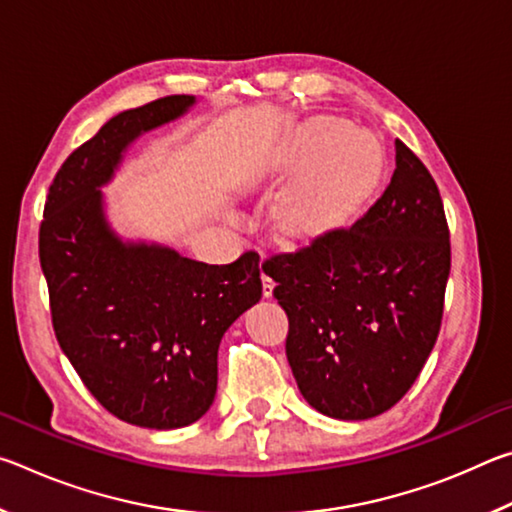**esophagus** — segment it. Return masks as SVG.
<instances>
[{
    "instance_id": "esophagus-1",
    "label": "esophagus",
    "mask_w": 512,
    "mask_h": 512,
    "mask_svg": "<svg viewBox=\"0 0 512 512\" xmlns=\"http://www.w3.org/2000/svg\"><path fill=\"white\" fill-rule=\"evenodd\" d=\"M273 289H275L273 277H268L266 273H262V293H264V296L271 298L273 296Z\"/></svg>"
}]
</instances>
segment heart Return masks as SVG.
<instances>
[{
    "label": "heart",
    "instance_id": "b5f03b06",
    "mask_svg": "<svg viewBox=\"0 0 512 512\" xmlns=\"http://www.w3.org/2000/svg\"><path fill=\"white\" fill-rule=\"evenodd\" d=\"M384 153L375 137L336 117H311L282 146L277 173L293 176L277 201V225L293 239L345 228L375 194Z\"/></svg>",
    "mask_w": 512,
    "mask_h": 512
}]
</instances>
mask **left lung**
Returning a JSON list of instances; mask_svg holds the SVG:
<instances>
[{"label":"left lung","mask_w":512,"mask_h":512,"mask_svg":"<svg viewBox=\"0 0 512 512\" xmlns=\"http://www.w3.org/2000/svg\"><path fill=\"white\" fill-rule=\"evenodd\" d=\"M449 268L436 180L395 140L391 183L359 221L264 262L289 316L287 359L302 397L336 420L400 402L436 345Z\"/></svg>","instance_id":"left-lung-1"}]
</instances>
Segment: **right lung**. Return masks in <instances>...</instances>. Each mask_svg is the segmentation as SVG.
<instances>
[{
	"instance_id": "obj_1",
	"label": "right lung",
	"mask_w": 512,
	"mask_h": 512,
	"mask_svg": "<svg viewBox=\"0 0 512 512\" xmlns=\"http://www.w3.org/2000/svg\"><path fill=\"white\" fill-rule=\"evenodd\" d=\"M171 94L124 110L58 169L40 223L51 325L85 388L115 418L146 429L196 422L216 395L225 329L262 298L255 250L203 264L155 244H124L99 192L135 137L194 106Z\"/></svg>"
}]
</instances>
